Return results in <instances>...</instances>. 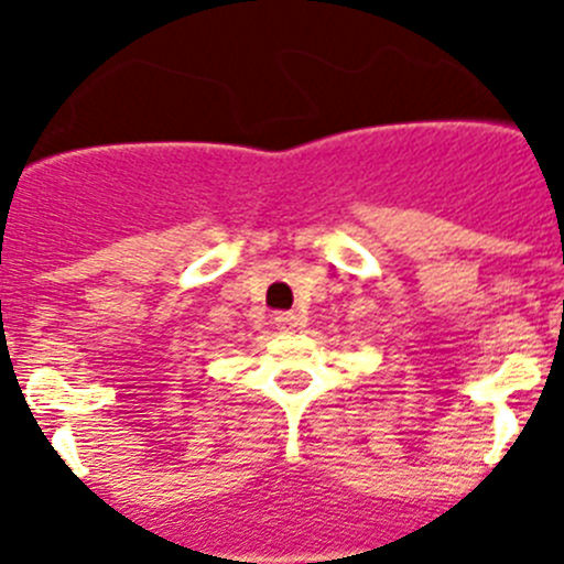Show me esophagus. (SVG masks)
Returning <instances> with one entry per match:
<instances>
[{"label": "esophagus", "mask_w": 564, "mask_h": 564, "mask_svg": "<svg viewBox=\"0 0 564 564\" xmlns=\"http://www.w3.org/2000/svg\"><path fill=\"white\" fill-rule=\"evenodd\" d=\"M275 323L283 325V328H297L300 317H297V314H294V312H283V314H278Z\"/></svg>", "instance_id": "1"}]
</instances>
